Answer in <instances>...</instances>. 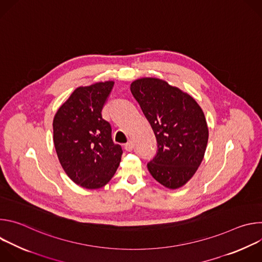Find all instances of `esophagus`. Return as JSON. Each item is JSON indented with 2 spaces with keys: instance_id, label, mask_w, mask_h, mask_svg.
I'll return each mask as SVG.
<instances>
[{
  "instance_id": "esophagus-1",
  "label": "esophagus",
  "mask_w": 262,
  "mask_h": 262,
  "mask_svg": "<svg viewBox=\"0 0 262 262\" xmlns=\"http://www.w3.org/2000/svg\"><path fill=\"white\" fill-rule=\"evenodd\" d=\"M124 148H125L126 151H132L133 149H134V142H133V141L127 142V143L124 145Z\"/></svg>"
}]
</instances>
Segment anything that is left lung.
I'll use <instances>...</instances> for the list:
<instances>
[{
  "label": "left lung",
  "mask_w": 262,
  "mask_h": 262,
  "mask_svg": "<svg viewBox=\"0 0 262 262\" xmlns=\"http://www.w3.org/2000/svg\"><path fill=\"white\" fill-rule=\"evenodd\" d=\"M130 91L158 141L148 171L166 188H181L194 176L206 150L208 126L201 106L189 93L157 78L134 81Z\"/></svg>",
  "instance_id": "left-lung-1"
}]
</instances>
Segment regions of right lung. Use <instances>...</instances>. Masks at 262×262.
Returning <instances> with one entry per match:
<instances>
[{"mask_svg": "<svg viewBox=\"0 0 262 262\" xmlns=\"http://www.w3.org/2000/svg\"><path fill=\"white\" fill-rule=\"evenodd\" d=\"M114 86L105 81L78 87L59 107L53 121L54 145L67 176L88 190L102 188L114 176L122 148L112 140L102 106Z\"/></svg>", "mask_w": 262, "mask_h": 262, "instance_id": "add662e5", "label": "right lung"}]
</instances>
